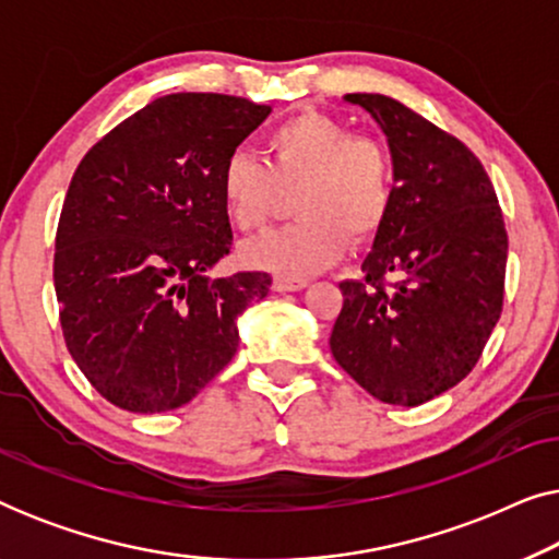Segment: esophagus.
<instances>
[{
  "label": "esophagus",
  "mask_w": 559,
  "mask_h": 559,
  "mask_svg": "<svg viewBox=\"0 0 559 559\" xmlns=\"http://www.w3.org/2000/svg\"><path fill=\"white\" fill-rule=\"evenodd\" d=\"M272 285H274V289H277V293H295V289L308 287V280H305V277H289V274H277Z\"/></svg>",
  "instance_id": "1"
}]
</instances>
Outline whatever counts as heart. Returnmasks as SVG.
Instances as JSON below:
<instances>
[{"instance_id": "1", "label": "heart", "mask_w": 559, "mask_h": 559, "mask_svg": "<svg viewBox=\"0 0 559 559\" xmlns=\"http://www.w3.org/2000/svg\"><path fill=\"white\" fill-rule=\"evenodd\" d=\"M226 216L257 231L295 190L297 218L243 247L249 264L280 274H310L333 264L346 243H366L389 221L396 201V163L377 136L354 134L318 111L295 114L264 134V159L236 150L218 175Z\"/></svg>"}]
</instances>
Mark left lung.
Masks as SVG:
<instances>
[{"label": "left lung", "mask_w": 559, "mask_h": 559, "mask_svg": "<svg viewBox=\"0 0 559 559\" xmlns=\"http://www.w3.org/2000/svg\"><path fill=\"white\" fill-rule=\"evenodd\" d=\"M386 134L396 201L341 282L333 358L386 404L430 402L478 364L503 308L509 236L480 159L453 134L381 94H348Z\"/></svg>", "instance_id": "8db88e82"}]
</instances>
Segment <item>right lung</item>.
I'll return each instance as SVG.
<instances>
[{"label": "right lung", "mask_w": 559, "mask_h": 559, "mask_svg": "<svg viewBox=\"0 0 559 559\" xmlns=\"http://www.w3.org/2000/svg\"><path fill=\"white\" fill-rule=\"evenodd\" d=\"M270 111L226 94L155 98L75 167L52 280L66 346L106 402L178 409L234 358L236 318L272 277H209L234 241L218 175Z\"/></svg>", "instance_id": "add662e5"}]
</instances>
